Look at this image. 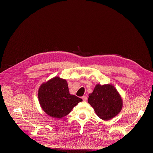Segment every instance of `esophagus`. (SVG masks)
Here are the masks:
<instances>
[{"label":"esophagus","mask_w":153,"mask_h":153,"mask_svg":"<svg viewBox=\"0 0 153 153\" xmlns=\"http://www.w3.org/2000/svg\"><path fill=\"white\" fill-rule=\"evenodd\" d=\"M82 100H83V101H87V96H82Z\"/></svg>","instance_id":"34e87169"}]
</instances>
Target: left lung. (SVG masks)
Instances as JSON below:
<instances>
[{
  "label": "left lung",
  "instance_id": "obj_1",
  "mask_svg": "<svg viewBox=\"0 0 153 153\" xmlns=\"http://www.w3.org/2000/svg\"><path fill=\"white\" fill-rule=\"evenodd\" d=\"M89 103L96 115L104 121H108L119 114L123 108V99L115 87L111 84L96 85L89 94Z\"/></svg>",
  "mask_w": 153,
  "mask_h": 153
}]
</instances>
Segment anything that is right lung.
<instances>
[{"mask_svg":"<svg viewBox=\"0 0 153 153\" xmlns=\"http://www.w3.org/2000/svg\"><path fill=\"white\" fill-rule=\"evenodd\" d=\"M38 96L44 112L57 119L69 114L74 106L82 101L78 97L70 94L67 81L59 76L43 82L39 88Z\"/></svg>","mask_w":153,"mask_h":153,"instance_id":"obj_1","label":"right lung"}]
</instances>
